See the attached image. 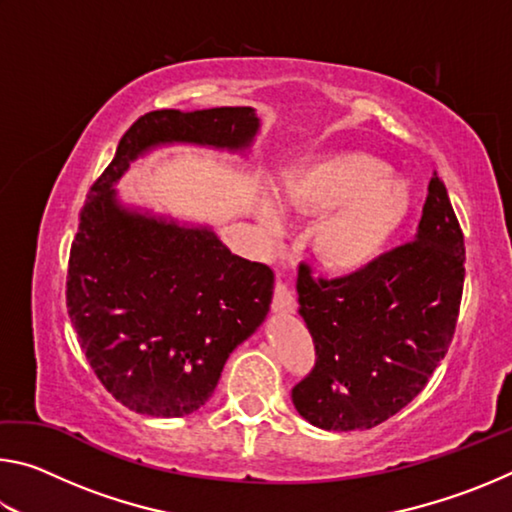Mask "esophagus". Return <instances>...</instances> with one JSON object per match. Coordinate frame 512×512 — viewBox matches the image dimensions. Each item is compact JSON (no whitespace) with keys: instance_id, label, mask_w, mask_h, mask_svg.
Here are the masks:
<instances>
[{"instance_id":"1","label":"esophagus","mask_w":512,"mask_h":512,"mask_svg":"<svg viewBox=\"0 0 512 512\" xmlns=\"http://www.w3.org/2000/svg\"><path fill=\"white\" fill-rule=\"evenodd\" d=\"M273 309L275 311H293V309H296V296H293L291 287L284 280H277L275 282Z\"/></svg>"}]
</instances>
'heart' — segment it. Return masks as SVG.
I'll return each mask as SVG.
<instances>
[{"mask_svg":"<svg viewBox=\"0 0 512 512\" xmlns=\"http://www.w3.org/2000/svg\"><path fill=\"white\" fill-rule=\"evenodd\" d=\"M388 167L366 153H343L320 164L291 189V201L316 212H332L316 246L334 271H359L381 255L411 207V192Z\"/></svg>","mask_w":512,"mask_h":512,"instance_id":"b5f03b06","label":"heart"}]
</instances>
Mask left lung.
I'll return each mask as SVG.
<instances>
[{
	"label": "left lung",
	"mask_w": 512,
	"mask_h": 512,
	"mask_svg": "<svg viewBox=\"0 0 512 512\" xmlns=\"http://www.w3.org/2000/svg\"><path fill=\"white\" fill-rule=\"evenodd\" d=\"M463 282V230L436 171L413 241L332 280L302 262L298 314L316 350L291 391L302 418L357 431L404 409L449 350Z\"/></svg>",
	"instance_id": "left-lung-1"
}]
</instances>
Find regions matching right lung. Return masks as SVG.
I'll use <instances>...</instances> for the list:
<instances>
[{"label": "right lung", "mask_w": 512, "mask_h": 512, "mask_svg": "<svg viewBox=\"0 0 512 512\" xmlns=\"http://www.w3.org/2000/svg\"><path fill=\"white\" fill-rule=\"evenodd\" d=\"M253 108L153 110L119 140L79 214L67 314L94 375L135 413L183 418L210 400L230 352L271 309V268L232 255L207 228L124 210L112 185L162 142L241 149Z\"/></svg>", "instance_id": "obj_1"}]
</instances>
